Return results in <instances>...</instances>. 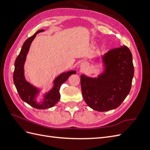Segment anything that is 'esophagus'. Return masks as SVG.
<instances>
[{
    "label": "esophagus",
    "mask_w": 150,
    "mask_h": 150,
    "mask_svg": "<svg viewBox=\"0 0 150 150\" xmlns=\"http://www.w3.org/2000/svg\"><path fill=\"white\" fill-rule=\"evenodd\" d=\"M86 68H87V64H86V63L85 62H82L81 64H80V69L81 71H84L86 69Z\"/></svg>",
    "instance_id": "1"
}]
</instances>
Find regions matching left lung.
<instances>
[{"label":"left lung","instance_id":"left-lung-1","mask_svg":"<svg viewBox=\"0 0 150 150\" xmlns=\"http://www.w3.org/2000/svg\"><path fill=\"white\" fill-rule=\"evenodd\" d=\"M102 61L105 69L98 78L81 76L85 102L100 112L121 105L129 93L134 71L132 54L126 46L109 51L102 56Z\"/></svg>","mask_w":150,"mask_h":150}]
</instances>
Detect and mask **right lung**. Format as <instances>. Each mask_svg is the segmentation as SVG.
Segmentation results:
<instances>
[{
	"label": "right lung",
	"mask_w": 150,
	"mask_h": 150,
	"mask_svg": "<svg viewBox=\"0 0 150 150\" xmlns=\"http://www.w3.org/2000/svg\"><path fill=\"white\" fill-rule=\"evenodd\" d=\"M43 31L44 29L37 31L33 36L29 38L24 42L21 52L16 59L15 69L13 74V83L21 98L32 107L39 110L48 109L55 105L59 101L61 98L59 90L61 85L69 78L71 75L76 73L75 71H71L59 75L54 81L53 88L47 94H44L43 101L39 103H37L35 98L39 90L25 80L24 74V66L32 42L35 38L36 34Z\"/></svg>",
	"instance_id": "right-lung-1"
}]
</instances>
